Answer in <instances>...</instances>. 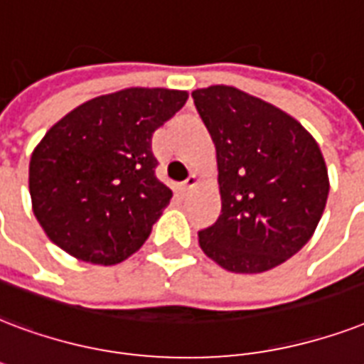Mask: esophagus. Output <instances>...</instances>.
<instances>
[{
  "label": "esophagus",
  "instance_id": "34e87169",
  "mask_svg": "<svg viewBox=\"0 0 364 364\" xmlns=\"http://www.w3.org/2000/svg\"><path fill=\"white\" fill-rule=\"evenodd\" d=\"M194 187H196V177L188 176L187 181H183L181 185H179V194H181V196H187Z\"/></svg>",
  "mask_w": 364,
  "mask_h": 364
}]
</instances>
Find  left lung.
Segmentation results:
<instances>
[{
    "label": "left lung",
    "instance_id": "obj_1",
    "mask_svg": "<svg viewBox=\"0 0 364 364\" xmlns=\"http://www.w3.org/2000/svg\"><path fill=\"white\" fill-rule=\"evenodd\" d=\"M215 146L221 213L202 252L232 273H263L298 254L323 218V152L296 118L231 85L193 91Z\"/></svg>",
    "mask_w": 364,
    "mask_h": 364
}]
</instances>
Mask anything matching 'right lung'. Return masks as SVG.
Wrapping results in <instances>:
<instances>
[{"mask_svg": "<svg viewBox=\"0 0 364 364\" xmlns=\"http://www.w3.org/2000/svg\"><path fill=\"white\" fill-rule=\"evenodd\" d=\"M187 99V91L127 87L85 101L43 135L28 187L53 244L95 265H116L145 244L171 198L154 177L152 133Z\"/></svg>", "mask_w": 364, "mask_h": 364, "instance_id": "add662e5", "label": "right lung"}]
</instances>
